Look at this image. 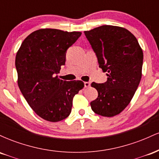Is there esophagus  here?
<instances>
[{"label":"esophagus","mask_w":159,"mask_h":159,"mask_svg":"<svg viewBox=\"0 0 159 159\" xmlns=\"http://www.w3.org/2000/svg\"><path fill=\"white\" fill-rule=\"evenodd\" d=\"M84 86L85 87H90V82H84Z\"/></svg>","instance_id":"1"}]
</instances>
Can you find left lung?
I'll use <instances>...</instances> for the list:
<instances>
[{
  "instance_id": "8db88e82",
  "label": "left lung",
  "mask_w": 159,
  "mask_h": 159,
  "mask_svg": "<svg viewBox=\"0 0 159 159\" xmlns=\"http://www.w3.org/2000/svg\"><path fill=\"white\" fill-rule=\"evenodd\" d=\"M84 34L107 76L105 83L91 84L98 91L91 108L102 116H116L130 103L139 85L143 51L135 36L124 27L102 25Z\"/></svg>"
}]
</instances>
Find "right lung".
Wrapping results in <instances>:
<instances>
[{"label": "right lung", "mask_w": 159, "mask_h": 159, "mask_svg": "<svg viewBox=\"0 0 159 159\" xmlns=\"http://www.w3.org/2000/svg\"><path fill=\"white\" fill-rule=\"evenodd\" d=\"M81 35L43 28L25 38L16 56L18 85L27 102L38 116L49 122L61 121L72 111L75 95L83 89L81 81L60 79L66 52Z\"/></svg>", "instance_id": "obj_1"}]
</instances>
